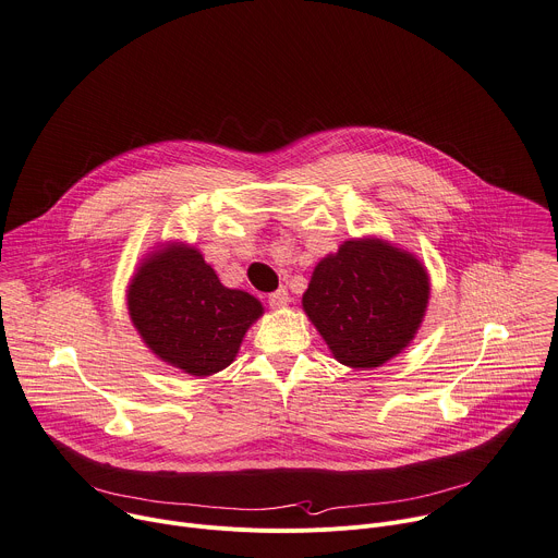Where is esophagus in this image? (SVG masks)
I'll list each match as a JSON object with an SVG mask.
<instances>
[{
    "label": "esophagus",
    "instance_id": "obj_1",
    "mask_svg": "<svg viewBox=\"0 0 558 558\" xmlns=\"http://www.w3.org/2000/svg\"><path fill=\"white\" fill-rule=\"evenodd\" d=\"M268 303H270L272 307H286V305L290 303V294H288V290H286V288H279L277 292H272V294L268 296Z\"/></svg>",
    "mask_w": 558,
    "mask_h": 558
}]
</instances>
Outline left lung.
Listing matches in <instances>:
<instances>
[{
    "label": "left lung",
    "instance_id": "obj_1",
    "mask_svg": "<svg viewBox=\"0 0 558 558\" xmlns=\"http://www.w3.org/2000/svg\"><path fill=\"white\" fill-rule=\"evenodd\" d=\"M429 301V275L416 255L381 236H354L326 255L301 296L303 313L332 356L375 369L416 337Z\"/></svg>",
    "mask_w": 558,
    "mask_h": 558
}]
</instances>
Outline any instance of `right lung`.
Returning a JSON list of instances; mask_svg holds the SVG:
<instances>
[{
	"mask_svg": "<svg viewBox=\"0 0 558 558\" xmlns=\"http://www.w3.org/2000/svg\"><path fill=\"white\" fill-rule=\"evenodd\" d=\"M126 305L146 348L185 375L210 377L228 367L264 305L226 288L199 247L163 241L135 268Z\"/></svg>",
	"mask_w": 558,
	"mask_h": 558,
	"instance_id": "1",
	"label": "right lung"
}]
</instances>
